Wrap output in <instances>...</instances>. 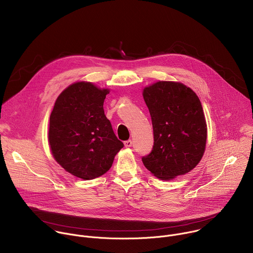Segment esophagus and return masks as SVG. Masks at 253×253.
<instances>
[{
	"label": "esophagus",
	"instance_id": "esophagus-1",
	"mask_svg": "<svg viewBox=\"0 0 253 253\" xmlns=\"http://www.w3.org/2000/svg\"><path fill=\"white\" fill-rule=\"evenodd\" d=\"M125 147H131L132 146V140H127L124 142Z\"/></svg>",
	"mask_w": 253,
	"mask_h": 253
}]
</instances>
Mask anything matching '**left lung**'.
I'll list each match as a JSON object with an SVG mask.
<instances>
[{"mask_svg":"<svg viewBox=\"0 0 253 253\" xmlns=\"http://www.w3.org/2000/svg\"><path fill=\"white\" fill-rule=\"evenodd\" d=\"M152 120L154 144L142 161L153 175L170 180L192 170L201 160L207 138L197 95L181 83L159 81L143 91Z\"/></svg>","mask_w":253,"mask_h":253,"instance_id":"obj_1","label":"left lung"}]
</instances>
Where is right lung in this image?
Segmentation results:
<instances>
[{"instance_id": "1", "label": "right lung", "mask_w": 253, "mask_h": 253, "mask_svg": "<svg viewBox=\"0 0 253 253\" xmlns=\"http://www.w3.org/2000/svg\"><path fill=\"white\" fill-rule=\"evenodd\" d=\"M108 93L88 82L72 84L59 95L50 116L54 158L66 171L85 180L105 174L124 146L104 113Z\"/></svg>"}]
</instances>
